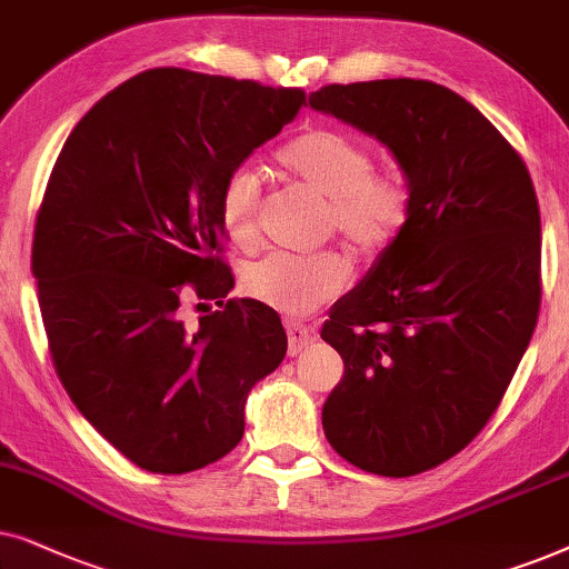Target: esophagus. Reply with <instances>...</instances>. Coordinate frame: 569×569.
<instances>
[{"label":"esophagus","mask_w":569,"mask_h":569,"mask_svg":"<svg viewBox=\"0 0 569 569\" xmlns=\"http://www.w3.org/2000/svg\"><path fill=\"white\" fill-rule=\"evenodd\" d=\"M286 332H289V353L297 356L305 351L307 346L315 343V330H309L307 325H299V322H286Z\"/></svg>","instance_id":"34e87169"}]
</instances>
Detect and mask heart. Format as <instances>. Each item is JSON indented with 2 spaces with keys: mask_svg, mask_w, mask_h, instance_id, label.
I'll list each match as a JSON object with an SVG mask.
<instances>
[{
  "mask_svg": "<svg viewBox=\"0 0 569 569\" xmlns=\"http://www.w3.org/2000/svg\"><path fill=\"white\" fill-rule=\"evenodd\" d=\"M278 163L293 179L328 197L325 226L367 254L388 249L411 221L413 192L398 166L375 169L372 148L328 127H312L278 150ZM262 179L237 166L218 192V216L233 244L252 247L260 233ZM351 283V260L338 249L297 257L272 252L249 264L241 289L278 312L307 317Z\"/></svg>",
  "mask_w": 569,
  "mask_h": 569,
  "instance_id": "b5f03b06",
  "label": "heart"
}]
</instances>
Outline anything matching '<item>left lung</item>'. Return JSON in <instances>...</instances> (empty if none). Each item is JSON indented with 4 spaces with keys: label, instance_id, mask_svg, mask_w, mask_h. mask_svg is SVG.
Here are the masks:
<instances>
[{
    "label": "left lung",
    "instance_id": "left-lung-1",
    "mask_svg": "<svg viewBox=\"0 0 569 569\" xmlns=\"http://www.w3.org/2000/svg\"><path fill=\"white\" fill-rule=\"evenodd\" d=\"M309 106L385 142L413 192L403 233L322 328L346 367L322 408L325 437L361 471L423 473L479 437L531 343V173L476 106L437 82L325 86Z\"/></svg>",
    "mask_w": 569,
    "mask_h": 569
}]
</instances>
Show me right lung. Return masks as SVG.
<instances>
[{
    "label": "right lung",
    "mask_w": 569,
    "mask_h": 569,
    "mask_svg": "<svg viewBox=\"0 0 569 569\" xmlns=\"http://www.w3.org/2000/svg\"><path fill=\"white\" fill-rule=\"evenodd\" d=\"M305 98L156 67L106 93L51 169L30 254L51 361L98 435L150 473L229 456L249 390L283 361L276 309L229 299L218 192ZM189 296L207 309L197 323L180 315Z\"/></svg>",
    "instance_id": "right-lung-1"
}]
</instances>
